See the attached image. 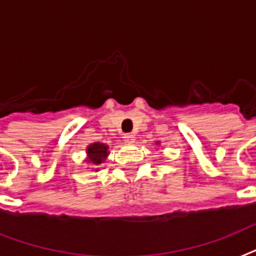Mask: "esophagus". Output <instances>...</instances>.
Here are the masks:
<instances>
[{
	"label": "esophagus",
	"mask_w": 256,
	"mask_h": 256,
	"mask_svg": "<svg viewBox=\"0 0 256 256\" xmlns=\"http://www.w3.org/2000/svg\"><path fill=\"white\" fill-rule=\"evenodd\" d=\"M124 141L128 144L134 142V134H132V133H126V134H124Z\"/></svg>",
	"instance_id": "esophagus-1"
}]
</instances>
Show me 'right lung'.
I'll return each mask as SVG.
<instances>
[{
    "label": "right lung",
    "instance_id": "right-lung-1",
    "mask_svg": "<svg viewBox=\"0 0 256 256\" xmlns=\"http://www.w3.org/2000/svg\"><path fill=\"white\" fill-rule=\"evenodd\" d=\"M107 149L108 146H106L104 144L95 142L92 144L88 148V162L94 164H102V161L107 157Z\"/></svg>",
    "mask_w": 256,
    "mask_h": 256
}]
</instances>
